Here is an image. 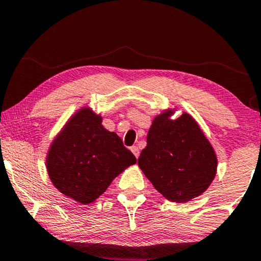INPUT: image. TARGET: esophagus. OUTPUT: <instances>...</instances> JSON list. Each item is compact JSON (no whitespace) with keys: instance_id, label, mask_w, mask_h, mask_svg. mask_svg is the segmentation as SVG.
<instances>
[{"instance_id":"1","label":"esophagus","mask_w":261,"mask_h":261,"mask_svg":"<svg viewBox=\"0 0 261 261\" xmlns=\"http://www.w3.org/2000/svg\"><path fill=\"white\" fill-rule=\"evenodd\" d=\"M131 151H133V154L136 156V159H138V156H140V148L136 147V145H133V147H131Z\"/></svg>"}]
</instances>
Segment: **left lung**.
I'll return each instance as SVG.
<instances>
[{
    "mask_svg": "<svg viewBox=\"0 0 261 261\" xmlns=\"http://www.w3.org/2000/svg\"><path fill=\"white\" fill-rule=\"evenodd\" d=\"M175 109L152 119L138 166L166 199L186 203L207 190L217 172V156L199 124Z\"/></svg>",
    "mask_w": 261,
    "mask_h": 261,
    "instance_id": "1",
    "label": "left lung"
}]
</instances>
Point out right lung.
I'll use <instances>...</instances> for the list:
<instances>
[{
  "label": "right lung",
  "mask_w": 261,
  "mask_h": 261,
  "mask_svg": "<svg viewBox=\"0 0 261 261\" xmlns=\"http://www.w3.org/2000/svg\"><path fill=\"white\" fill-rule=\"evenodd\" d=\"M101 123L100 114L82 107L69 118L46 155L54 186L85 205L98 199L116 176L137 161L120 137Z\"/></svg>",
  "instance_id": "obj_1"
}]
</instances>
